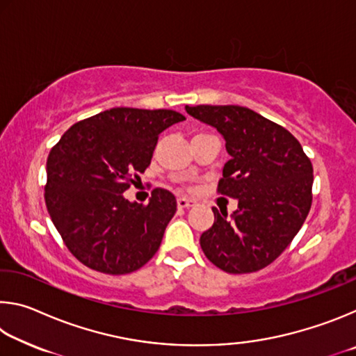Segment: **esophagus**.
Segmentation results:
<instances>
[{
	"mask_svg": "<svg viewBox=\"0 0 356 356\" xmlns=\"http://www.w3.org/2000/svg\"><path fill=\"white\" fill-rule=\"evenodd\" d=\"M196 206V201L193 200H186V197H179L177 200V207L179 209H190V207H195Z\"/></svg>",
	"mask_w": 356,
	"mask_h": 356,
	"instance_id": "1",
	"label": "esophagus"
}]
</instances>
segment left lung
<instances>
[{
    "mask_svg": "<svg viewBox=\"0 0 356 356\" xmlns=\"http://www.w3.org/2000/svg\"><path fill=\"white\" fill-rule=\"evenodd\" d=\"M190 116L220 131L231 159L218 193L234 197L231 216L212 209L215 221L201 248L226 273H252L284 251L309 213L312 165L291 131L238 105L185 106Z\"/></svg>",
    "mask_w": 356,
    "mask_h": 356,
    "instance_id": "obj_1",
    "label": "left lung"
}]
</instances>
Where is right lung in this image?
<instances>
[{"label": "right lung", "mask_w": 356, "mask_h": 356, "mask_svg": "<svg viewBox=\"0 0 356 356\" xmlns=\"http://www.w3.org/2000/svg\"><path fill=\"white\" fill-rule=\"evenodd\" d=\"M185 120L172 110L111 108L72 125L47 159L45 204L65 246L106 275L141 268L160 248L177 202L155 188L149 204L125 200L146 171L161 131Z\"/></svg>", "instance_id": "add662e5"}]
</instances>
